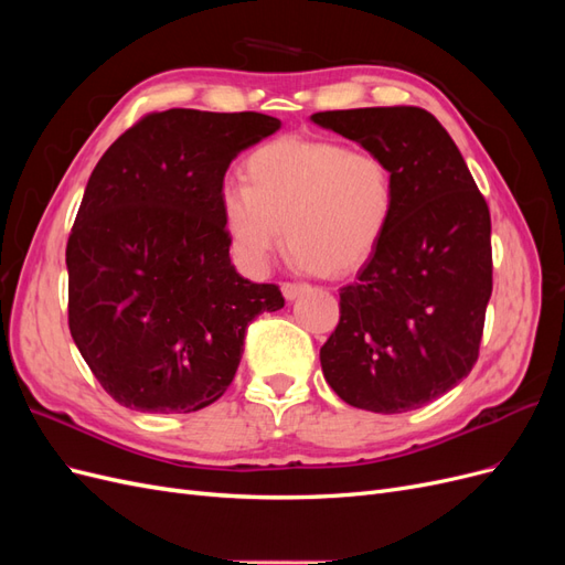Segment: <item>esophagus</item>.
Here are the masks:
<instances>
[{
  "instance_id": "1",
  "label": "esophagus",
  "mask_w": 565,
  "mask_h": 565,
  "mask_svg": "<svg viewBox=\"0 0 565 565\" xmlns=\"http://www.w3.org/2000/svg\"><path fill=\"white\" fill-rule=\"evenodd\" d=\"M282 297L287 299V301H292V299H297L303 289H306V285H297V282H282Z\"/></svg>"
}]
</instances>
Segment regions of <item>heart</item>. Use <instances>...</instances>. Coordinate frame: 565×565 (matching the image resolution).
Wrapping results in <instances>:
<instances>
[{
	"label": "heart",
	"mask_w": 565,
	"mask_h": 565,
	"mask_svg": "<svg viewBox=\"0 0 565 565\" xmlns=\"http://www.w3.org/2000/svg\"><path fill=\"white\" fill-rule=\"evenodd\" d=\"M245 183L221 193V218L252 273H264L287 241L299 268L347 276L380 247L396 212L388 162L334 141L266 143L247 158Z\"/></svg>",
	"instance_id": "heart-1"
}]
</instances>
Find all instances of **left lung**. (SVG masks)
<instances>
[{"label":"left lung","mask_w":565,"mask_h":565,"mask_svg":"<svg viewBox=\"0 0 565 565\" xmlns=\"http://www.w3.org/2000/svg\"><path fill=\"white\" fill-rule=\"evenodd\" d=\"M311 122L377 152L396 181L384 241L339 292L322 374L353 407L417 409L457 386L478 358L492 295L488 204L431 113L353 108L316 113Z\"/></svg>","instance_id":"8db88e82"}]
</instances>
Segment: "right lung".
<instances>
[{
    "label": "right lung",
    "mask_w": 565,
    "mask_h": 565,
    "mask_svg": "<svg viewBox=\"0 0 565 565\" xmlns=\"http://www.w3.org/2000/svg\"><path fill=\"white\" fill-rule=\"evenodd\" d=\"M280 129L262 113H152L104 152L65 249L67 322L94 377L129 409L212 405L247 324L285 299L231 264L221 191L231 162Z\"/></svg>",
    "instance_id": "obj_1"
}]
</instances>
